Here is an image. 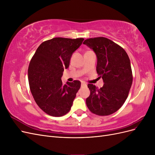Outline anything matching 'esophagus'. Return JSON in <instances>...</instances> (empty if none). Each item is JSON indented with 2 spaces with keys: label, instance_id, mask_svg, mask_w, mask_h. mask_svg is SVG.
<instances>
[{
  "label": "esophagus",
  "instance_id": "34e87169",
  "mask_svg": "<svg viewBox=\"0 0 155 155\" xmlns=\"http://www.w3.org/2000/svg\"><path fill=\"white\" fill-rule=\"evenodd\" d=\"M81 87H85V86H87V85H86V83H85V82H81Z\"/></svg>",
  "mask_w": 155,
  "mask_h": 155
}]
</instances>
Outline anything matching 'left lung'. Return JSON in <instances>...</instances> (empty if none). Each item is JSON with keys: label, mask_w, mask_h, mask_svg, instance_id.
<instances>
[{"label": "left lung", "mask_w": 155, "mask_h": 155, "mask_svg": "<svg viewBox=\"0 0 155 155\" xmlns=\"http://www.w3.org/2000/svg\"><path fill=\"white\" fill-rule=\"evenodd\" d=\"M83 44L96 53V71L104 82L100 88L88 84L91 94L86 100L87 106L98 116L113 114L124 105L132 85L129 56L122 47L106 37L87 39Z\"/></svg>", "instance_id": "left-lung-1"}]
</instances>
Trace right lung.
Instances as JSON below:
<instances>
[{
	"instance_id": "obj_1",
	"label": "right lung",
	"mask_w": 155,
	"mask_h": 155,
	"mask_svg": "<svg viewBox=\"0 0 155 155\" xmlns=\"http://www.w3.org/2000/svg\"><path fill=\"white\" fill-rule=\"evenodd\" d=\"M83 40L55 37L44 41L30 61L28 70L30 91L37 105L50 116H62L71 109L81 82L74 80L63 85L61 77Z\"/></svg>"
}]
</instances>
